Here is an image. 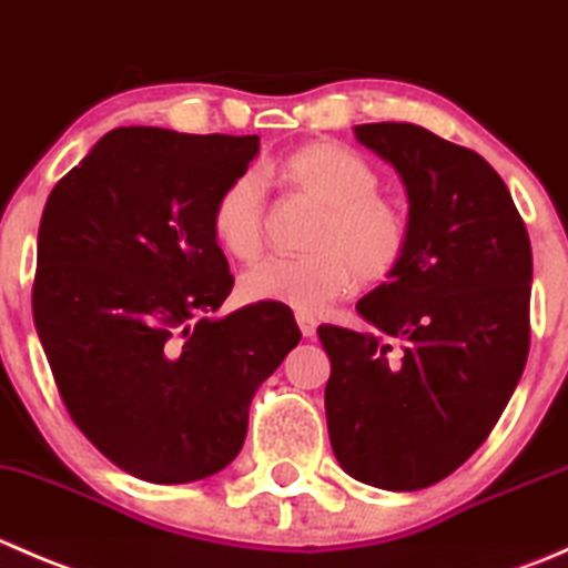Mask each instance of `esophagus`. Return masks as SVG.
<instances>
[{"label": "esophagus", "mask_w": 568, "mask_h": 568, "mask_svg": "<svg viewBox=\"0 0 568 568\" xmlns=\"http://www.w3.org/2000/svg\"><path fill=\"white\" fill-rule=\"evenodd\" d=\"M296 324H300V329H302V335L305 337H313L316 335V318L313 316H305V313H300V316H296Z\"/></svg>", "instance_id": "obj_1"}]
</instances>
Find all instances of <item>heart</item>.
I'll list each match as a JSON object with an SVG mask.
<instances>
[{
	"label": "heart",
	"mask_w": 568,
	"mask_h": 568,
	"mask_svg": "<svg viewBox=\"0 0 568 568\" xmlns=\"http://www.w3.org/2000/svg\"><path fill=\"white\" fill-rule=\"evenodd\" d=\"M277 175L316 200L321 216L302 257H266L242 274L250 302H272L296 313L324 311L359 283H382L404 261L409 225L395 205L379 197V175L352 148L311 142L283 159ZM263 183L255 173L233 178L214 203V236L231 255L252 261L263 250Z\"/></svg>",
	"instance_id": "b5f03b06"
}]
</instances>
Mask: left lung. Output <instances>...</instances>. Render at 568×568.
I'll return each instance as SVG.
<instances>
[{"label": "left lung", "mask_w": 568, "mask_h": 568, "mask_svg": "<svg viewBox=\"0 0 568 568\" xmlns=\"http://www.w3.org/2000/svg\"><path fill=\"white\" fill-rule=\"evenodd\" d=\"M409 200L404 261L357 302L374 332L321 324L335 459L387 491L437 484L480 448L530 348L532 252L484 156L415 123L354 125Z\"/></svg>", "instance_id": "8db88e82"}]
</instances>
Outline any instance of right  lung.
Returning <instances> with one entry per match:
<instances>
[{"mask_svg": "<svg viewBox=\"0 0 568 568\" xmlns=\"http://www.w3.org/2000/svg\"><path fill=\"white\" fill-rule=\"evenodd\" d=\"M261 140L129 125L45 200L32 316L79 432L129 475L189 484L247 437L250 400L300 343L294 313L233 288L211 225Z\"/></svg>", "mask_w": 568, "mask_h": 568, "instance_id": "obj_1", "label": "right lung"}]
</instances>
